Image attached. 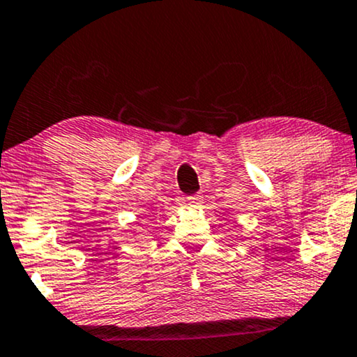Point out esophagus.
Segmentation results:
<instances>
[{
	"label": "esophagus",
	"mask_w": 357,
	"mask_h": 357,
	"mask_svg": "<svg viewBox=\"0 0 357 357\" xmlns=\"http://www.w3.org/2000/svg\"><path fill=\"white\" fill-rule=\"evenodd\" d=\"M187 204L192 205V206L200 205V204H202V197H200V195H190V197H187Z\"/></svg>",
	"instance_id": "obj_1"
}]
</instances>
